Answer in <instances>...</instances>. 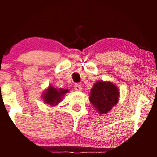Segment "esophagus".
<instances>
[{
	"mask_svg": "<svg viewBox=\"0 0 157 157\" xmlns=\"http://www.w3.org/2000/svg\"><path fill=\"white\" fill-rule=\"evenodd\" d=\"M74 89L75 91H82V90L81 84H78V83H76L74 86Z\"/></svg>",
	"mask_w": 157,
	"mask_h": 157,
	"instance_id": "esophagus-1",
	"label": "esophagus"
}]
</instances>
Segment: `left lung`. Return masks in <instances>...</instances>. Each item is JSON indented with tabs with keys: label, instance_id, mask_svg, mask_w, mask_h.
<instances>
[{
	"label": "left lung",
	"instance_id": "left-lung-1",
	"mask_svg": "<svg viewBox=\"0 0 157 157\" xmlns=\"http://www.w3.org/2000/svg\"><path fill=\"white\" fill-rule=\"evenodd\" d=\"M120 93L111 82H97L91 90L90 101L99 114H106L117 105Z\"/></svg>",
	"mask_w": 157,
	"mask_h": 157
}]
</instances>
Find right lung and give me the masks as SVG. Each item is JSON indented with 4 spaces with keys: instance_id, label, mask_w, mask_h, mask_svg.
<instances>
[{
    "instance_id": "obj_1",
    "label": "right lung",
    "mask_w": 157,
    "mask_h": 157,
    "mask_svg": "<svg viewBox=\"0 0 157 157\" xmlns=\"http://www.w3.org/2000/svg\"><path fill=\"white\" fill-rule=\"evenodd\" d=\"M68 92L67 90L65 89H57L49 86L47 90L45 91L44 95H43V100L45 101V103L48 104L50 105H56L58 103L60 102L64 94Z\"/></svg>"
}]
</instances>
